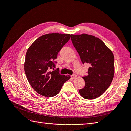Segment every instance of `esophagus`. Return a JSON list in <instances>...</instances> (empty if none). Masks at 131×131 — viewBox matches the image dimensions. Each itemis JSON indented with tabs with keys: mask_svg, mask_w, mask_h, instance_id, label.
<instances>
[{
	"mask_svg": "<svg viewBox=\"0 0 131 131\" xmlns=\"http://www.w3.org/2000/svg\"><path fill=\"white\" fill-rule=\"evenodd\" d=\"M71 78H72V79H76L77 78V75H75V74H74V75H72V76H71Z\"/></svg>",
	"mask_w": 131,
	"mask_h": 131,
	"instance_id": "34e87169",
	"label": "esophagus"
}]
</instances>
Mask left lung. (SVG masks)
<instances>
[{
  "label": "left lung",
  "mask_w": 131,
  "mask_h": 131,
  "mask_svg": "<svg viewBox=\"0 0 131 131\" xmlns=\"http://www.w3.org/2000/svg\"><path fill=\"white\" fill-rule=\"evenodd\" d=\"M72 41L83 64L90 67L88 76L83 77L85 86L79 90L88 100L100 97L110 85L115 73L112 51L100 39L87 34H72Z\"/></svg>",
  "instance_id": "8db88e82"
}]
</instances>
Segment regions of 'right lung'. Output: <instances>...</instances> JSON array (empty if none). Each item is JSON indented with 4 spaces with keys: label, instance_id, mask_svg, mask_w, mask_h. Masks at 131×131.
<instances>
[{
    "label": "right lung",
    "instance_id": "add662e5",
    "mask_svg": "<svg viewBox=\"0 0 131 131\" xmlns=\"http://www.w3.org/2000/svg\"><path fill=\"white\" fill-rule=\"evenodd\" d=\"M71 37L69 34L49 33L38 38L28 49L24 63L27 80L36 92L46 97L57 95L69 75L59 74L53 61Z\"/></svg>",
    "mask_w": 131,
    "mask_h": 131
}]
</instances>
